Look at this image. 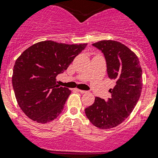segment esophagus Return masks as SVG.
Segmentation results:
<instances>
[{
  "instance_id": "obj_1",
  "label": "esophagus",
  "mask_w": 158,
  "mask_h": 158,
  "mask_svg": "<svg viewBox=\"0 0 158 158\" xmlns=\"http://www.w3.org/2000/svg\"><path fill=\"white\" fill-rule=\"evenodd\" d=\"M79 92H80V93H82V94H86L87 92V91H83V90H79Z\"/></svg>"
}]
</instances>
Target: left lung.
Instances as JSON below:
<instances>
[{"instance_id": "obj_1", "label": "left lung", "mask_w": 158, "mask_h": 158, "mask_svg": "<svg viewBox=\"0 0 158 158\" xmlns=\"http://www.w3.org/2000/svg\"><path fill=\"white\" fill-rule=\"evenodd\" d=\"M93 46L104 53L108 77L116 85L109 89L108 101L95 97L85 113L95 127L108 129L121 124L134 109L142 90V70L136 54L121 42L102 40Z\"/></svg>"}]
</instances>
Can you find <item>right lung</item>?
<instances>
[{"instance_id": "right-lung-1", "label": "right lung", "mask_w": 158, "mask_h": 158, "mask_svg": "<svg viewBox=\"0 0 158 158\" xmlns=\"http://www.w3.org/2000/svg\"><path fill=\"white\" fill-rule=\"evenodd\" d=\"M87 45L42 41L17 59L12 83L18 105L30 119L46 124L60 115L71 91L56 84V76Z\"/></svg>"}]
</instances>
